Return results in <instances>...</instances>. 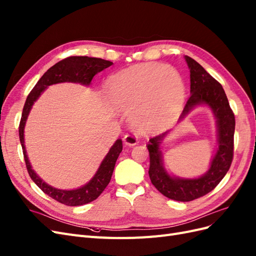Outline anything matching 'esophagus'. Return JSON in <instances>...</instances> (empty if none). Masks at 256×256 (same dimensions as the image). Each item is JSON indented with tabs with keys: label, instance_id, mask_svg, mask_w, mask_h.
I'll list each match as a JSON object with an SVG mask.
<instances>
[{
	"label": "esophagus",
	"instance_id": "obj_1",
	"mask_svg": "<svg viewBox=\"0 0 256 256\" xmlns=\"http://www.w3.org/2000/svg\"><path fill=\"white\" fill-rule=\"evenodd\" d=\"M123 142L128 146H135L138 144V137L135 134H126L123 137Z\"/></svg>",
	"mask_w": 256,
	"mask_h": 256
}]
</instances>
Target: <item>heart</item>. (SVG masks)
<instances>
[{"instance_id":"obj_1","label":"heart","mask_w":256,"mask_h":256,"mask_svg":"<svg viewBox=\"0 0 256 256\" xmlns=\"http://www.w3.org/2000/svg\"><path fill=\"white\" fill-rule=\"evenodd\" d=\"M106 94L114 107L130 112L128 118L135 126L152 130L181 112L186 86L172 66L146 63L112 75Z\"/></svg>"}]
</instances>
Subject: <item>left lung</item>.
<instances>
[{
    "label": "left lung",
    "instance_id": "obj_1",
    "mask_svg": "<svg viewBox=\"0 0 256 256\" xmlns=\"http://www.w3.org/2000/svg\"><path fill=\"white\" fill-rule=\"evenodd\" d=\"M190 70L191 90L179 121L197 106H207L212 112L216 123V151L211 158L209 170L198 178H181L172 176L165 170L160 146L170 130L151 138L147 148L150 156L149 177L158 191L170 200L191 202L208 194L220 184L228 172L234 154L235 116L222 86L209 75L200 63L184 56Z\"/></svg>",
    "mask_w": 256,
    "mask_h": 256
}]
</instances>
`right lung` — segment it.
Wrapping results in <instances>:
<instances>
[{
    "label": "right lung",
    "instance_id": "obj_1",
    "mask_svg": "<svg viewBox=\"0 0 256 256\" xmlns=\"http://www.w3.org/2000/svg\"><path fill=\"white\" fill-rule=\"evenodd\" d=\"M112 65V62L100 59V58L89 56H70L51 66L45 74L42 76L38 84H35L33 90L28 94L21 116V121L19 126V138L21 146H22L24 156L28 172L31 179L35 182L42 191L54 200L64 204L66 206H82L84 204L91 202L104 191L112 179L114 165L119 154L122 151V140H116V142L109 149L104 160H102L100 167L92 179L84 186L74 190H61L49 186L45 181L38 176L28 160L26 146H24V126L28 120V116L30 114L33 104L42 93L51 84H56L61 82H74L82 86H89L93 77L98 72L107 68Z\"/></svg>",
    "mask_w": 256,
    "mask_h": 256
}]
</instances>
